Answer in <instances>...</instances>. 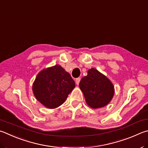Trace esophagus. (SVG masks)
<instances>
[{
  "mask_svg": "<svg viewBox=\"0 0 148 148\" xmlns=\"http://www.w3.org/2000/svg\"><path fill=\"white\" fill-rule=\"evenodd\" d=\"M80 80H81V78H80V77H78V78H77V79H76V80H75V82H76V83L77 85H79Z\"/></svg>",
  "mask_w": 148,
  "mask_h": 148,
  "instance_id": "obj_1",
  "label": "esophagus"
}]
</instances>
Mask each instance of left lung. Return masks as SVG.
Returning <instances> with one entry per match:
<instances>
[{"label":"left lung","instance_id":"1","mask_svg":"<svg viewBox=\"0 0 148 148\" xmlns=\"http://www.w3.org/2000/svg\"><path fill=\"white\" fill-rule=\"evenodd\" d=\"M79 86L86 103L92 109L107 106L114 94V85L111 80L95 68L88 70L87 76L81 79Z\"/></svg>","mask_w":148,"mask_h":148}]
</instances>
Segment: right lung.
<instances>
[{"instance_id":"obj_1","label":"right lung","mask_w":148,"mask_h":148,"mask_svg":"<svg viewBox=\"0 0 148 148\" xmlns=\"http://www.w3.org/2000/svg\"><path fill=\"white\" fill-rule=\"evenodd\" d=\"M75 82L62 66L56 65L44 69L37 75L32 86L35 97L48 109L57 108L74 89Z\"/></svg>"}]
</instances>
